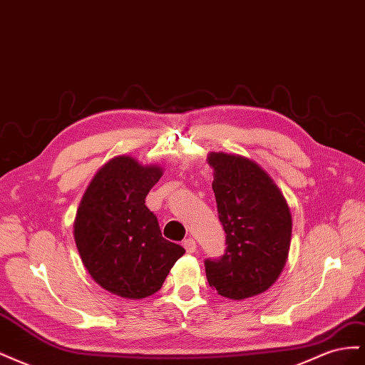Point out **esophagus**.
<instances>
[{"label":"esophagus","instance_id":"obj_1","mask_svg":"<svg viewBox=\"0 0 365 365\" xmlns=\"http://www.w3.org/2000/svg\"><path fill=\"white\" fill-rule=\"evenodd\" d=\"M182 247L185 248L187 252H195L196 251V242L192 237H189V239H185L182 242Z\"/></svg>","mask_w":365,"mask_h":365}]
</instances>
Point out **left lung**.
<instances>
[{"label": "left lung", "mask_w": 365, "mask_h": 365, "mask_svg": "<svg viewBox=\"0 0 365 365\" xmlns=\"http://www.w3.org/2000/svg\"><path fill=\"white\" fill-rule=\"evenodd\" d=\"M219 220L227 250L205 260L208 284L230 300L268 291L288 260L292 216L279 185L262 165L247 157L210 152Z\"/></svg>", "instance_id": "1"}]
</instances>
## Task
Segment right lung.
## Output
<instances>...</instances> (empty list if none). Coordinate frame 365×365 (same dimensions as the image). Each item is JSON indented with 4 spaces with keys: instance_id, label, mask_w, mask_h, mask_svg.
<instances>
[{
    "instance_id": "obj_1",
    "label": "right lung",
    "mask_w": 365,
    "mask_h": 365,
    "mask_svg": "<svg viewBox=\"0 0 365 365\" xmlns=\"http://www.w3.org/2000/svg\"><path fill=\"white\" fill-rule=\"evenodd\" d=\"M163 172L158 164L114 157L88 184L74 217V242L88 274L129 300L155 294L185 252L161 236L157 216L145 204Z\"/></svg>"
}]
</instances>
